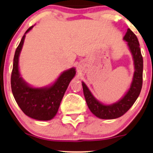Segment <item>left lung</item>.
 <instances>
[{
    "label": "left lung",
    "mask_w": 153,
    "mask_h": 153,
    "mask_svg": "<svg viewBox=\"0 0 153 153\" xmlns=\"http://www.w3.org/2000/svg\"><path fill=\"white\" fill-rule=\"evenodd\" d=\"M124 40L127 42V46L132 55L134 65V73L132 81L129 90L119 101L110 105H105L98 101L93 96L85 82H82L83 94L89 109L96 117L103 119H113L122 117L134 104L143 85V59L137 37L128 29Z\"/></svg>",
    "instance_id": "left-lung-1"
}]
</instances>
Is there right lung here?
I'll return each mask as SVG.
<instances>
[{
    "instance_id": "1",
    "label": "right lung",
    "mask_w": 153,
    "mask_h": 153,
    "mask_svg": "<svg viewBox=\"0 0 153 153\" xmlns=\"http://www.w3.org/2000/svg\"><path fill=\"white\" fill-rule=\"evenodd\" d=\"M33 26L26 30L16 50L10 78L11 90L16 101L26 116L36 120L48 121L57 114L65 93L76 71L75 68L64 71L56 81L49 86L34 88L26 82L19 72V59L26 34Z\"/></svg>"
}]
</instances>
